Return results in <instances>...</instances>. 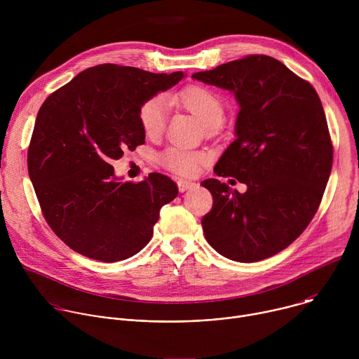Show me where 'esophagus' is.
Wrapping results in <instances>:
<instances>
[{
	"label": "esophagus",
	"instance_id": "obj_1",
	"mask_svg": "<svg viewBox=\"0 0 359 359\" xmlns=\"http://www.w3.org/2000/svg\"><path fill=\"white\" fill-rule=\"evenodd\" d=\"M193 186H194V183H193V182H189V180H183V179L177 180V187H179V190H180V191H186V190L191 189Z\"/></svg>",
	"mask_w": 359,
	"mask_h": 359
}]
</instances>
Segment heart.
Returning <instances> with one entry per match:
<instances>
[{
  "label": "heart",
  "instance_id": "b5f03b06",
  "mask_svg": "<svg viewBox=\"0 0 359 359\" xmlns=\"http://www.w3.org/2000/svg\"><path fill=\"white\" fill-rule=\"evenodd\" d=\"M172 102L198 118L208 126L209 132L217 129L224 121V99L216 90L204 85L194 83L183 88L180 92L172 96ZM166 115L168 104L162 95L146 99L137 112L139 123L143 133L150 139L158 137L165 129ZM159 159L165 168L179 175H191L197 169L198 163L203 161V155L197 151H187L172 146L162 153Z\"/></svg>",
  "mask_w": 359,
  "mask_h": 359
}]
</instances>
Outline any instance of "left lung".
Here are the masks:
<instances>
[{
	"label": "left lung",
	"mask_w": 359,
	"mask_h": 359,
	"mask_svg": "<svg viewBox=\"0 0 359 359\" xmlns=\"http://www.w3.org/2000/svg\"><path fill=\"white\" fill-rule=\"evenodd\" d=\"M194 79L234 93L236 140L201 186L213 196L201 219L208 243L224 257L252 263L287 248L316 216L332 168V142L313 85L267 55H247Z\"/></svg>",
	"instance_id": "8db88e82"
}]
</instances>
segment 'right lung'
Segmentation results:
<instances>
[{
	"label": "right lung",
	"mask_w": 359,
	"mask_h": 359,
	"mask_svg": "<svg viewBox=\"0 0 359 359\" xmlns=\"http://www.w3.org/2000/svg\"><path fill=\"white\" fill-rule=\"evenodd\" d=\"M183 76L104 64L45 99L28 146V173L48 226L74 251L115 263L150 241L177 184L161 173L122 183L112 162L144 143L137 118L143 102Z\"/></svg>",
	"instance_id": "obj_1"
}]
</instances>
